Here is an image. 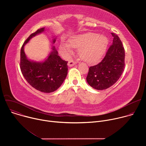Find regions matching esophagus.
<instances>
[{
  "label": "esophagus",
  "mask_w": 146,
  "mask_h": 146,
  "mask_svg": "<svg viewBox=\"0 0 146 146\" xmlns=\"http://www.w3.org/2000/svg\"><path fill=\"white\" fill-rule=\"evenodd\" d=\"M76 64V62L75 61H74L73 59H70V60H69L68 63V65L69 66L72 67V66H74Z\"/></svg>",
  "instance_id": "34e87169"
}]
</instances>
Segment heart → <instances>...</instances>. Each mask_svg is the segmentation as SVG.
I'll use <instances>...</instances> for the list:
<instances>
[{"label": "heart", "instance_id": "b5f03b06", "mask_svg": "<svg viewBox=\"0 0 146 146\" xmlns=\"http://www.w3.org/2000/svg\"><path fill=\"white\" fill-rule=\"evenodd\" d=\"M108 43V38L105 36L87 33L72 37L69 43L61 41L59 50L65 58H69L73 53V48H78V53L81 58L92 64L100 59L106 50Z\"/></svg>", "mask_w": 146, "mask_h": 146}]
</instances>
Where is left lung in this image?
Listing matches in <instances>:
<instances>
[{
	"label": "left lung",
	"mask_w": 146,
	"mask_h": 146,
	"mask_svg": "<svg viewBox=\"0 0 146 146\" xmlns=\"http://www.w3.org/2000/svg\"><path fill=\"white\" fill-rule=\"evenodd\" d=\"M113 44L105 56L98 64L90 67L87 81L98 90H106L114 84L121 77L125 68V50L119 37L111 33Z\"/></svg>",
	"instance_id": "8db88e82"
}]
</instances>
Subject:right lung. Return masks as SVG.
Listing matches in <instances>:
<instances>
[{
  "label": "right lung",
  "mask_w": 146,
  "mask_h": 146,
  "mask_svg": "<svg viewBox=\"0 0 146 146\" xmlns=\"http://www.w3.org/2000/svg\"><path fill=\"white\" fill-rule=\"evenodd\" d=\"M44 28L37 29L25 41L20 54V69L24 78L36 90L50 93L56 91L62 85L68 74V61L62 59L54 47L47 59L43 62L28 60L24 51V46L36 35L44 32ZM55 42L54 39L53 43Z\"/></svg>",
  "instance_id": "right-lung-1"
}]
</instances>
